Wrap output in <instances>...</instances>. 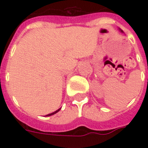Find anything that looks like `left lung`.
Instances as JSON below:
<instances>
[{
    "label": "left lung",
    "mask_w": 148,
    "mask_h": 148,
    "mask_svg": "<svg viewBox=\"0 0 148 148\" xmlns=\"http://www.w3.org/2000/svg\"><path fill=\"white\" fill-rule=\"evenodd\" d=\"M120 31H121V32H123V31H121V29H120Z\"/></svg>",
    "instance_id": "obj_1"
}]
</instances>
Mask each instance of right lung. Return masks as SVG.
<instances>
[{
  "label": "right lung",
  "instance_id": "right-lung-1",
  "mask_svg": "<svg viewBox=\"0 0 148 148\" xmlns=\"http://www.w3.org/2000/svg\"><path fill=\"white\" fill-rule=\"evenodd\" d=\"M60 110V109H58V110H56V111H54V112L51 113V114H47V115H46V116H47V117H48V116H51V115H53V114H56V113H58V111H59V110Z\"/></svg>",
  "mask_w": 148,
  "mask_h": 148
}]
</instances>
